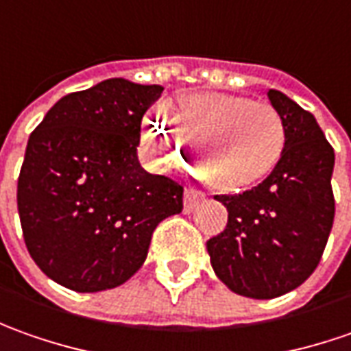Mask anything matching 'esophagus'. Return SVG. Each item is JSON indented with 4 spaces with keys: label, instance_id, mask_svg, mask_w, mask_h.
I'll list each match as a JSON object with an SVG mask.
<instances>
[{
    "label": "esophagus",
    "instance_id": "1",
    "mask_svg": "<svg viewBox=\"0 0 351 351\" xmlns=\"http://www.w3.org/2000/svg\"><path fill=\"white\" fill-rule=\"evenodd\" d=\"M199 198H202V192L194 190V188H186L184 190V213L194 212V208H196Z\"/></svg>",
    "mask_w": 351,
    "mask_h": 351
}]
</instances>
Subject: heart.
<instances>
[{
	"label": "heart",
	"mask_w": 351,
	"mask_h": 351,
	"mask_svg": "<svg viewBox=\"0 0 351 351\" xmlns=\"http://www.w3.org/2000/svg\"><path fill=\"white\" fill-rule=\"evenodd\" d=\"M143 141L163 165L184 161L198 141L199 165L215 186L241 190L260 182L280 163L285 126L272 104L241 95L190 93L153 112Z\"/></svg>",
	"instance_id": "obj_1"
}]
</instances>
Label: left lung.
I'll return each instance as SVG.
<instances>
[{"label": "left lung", "instance_id": "left-lung-1", "mask_svg": "<svg viewBox=\"0 0 351 351\" xmlns=\"http://www.w3.org/2000/svg\"><path fill=\"white\" fill-rule=\"evenodd\" d=\"M285 126L280 163L258 186L217 196L223 233L208 241L215 276L237 295L274 299L319 266L334 223V149L315 116L284 93H266Z\"/></svg>", "mask_w": 351, "mask_h": 351}]
</instances>
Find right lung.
<instances>
[{
    "label": "right lung",
    "mask_w": 351,
    "mask_h": 351,
    "mask_svg": "<svg viewBox=\"0 0 351 351\" xmlns=\"http://www.w3.org/2000/svg\"><path fill=\"white\" fill-rule=\"evenodd\" d=\"M161 85L104 79L62 97L31 134L17 184L29 254L56 284L95 293L128 282L182 186L138 161L141 118Z\"/></svg>",
    "instance_id": "1"
}]
</instances>
